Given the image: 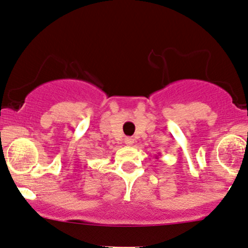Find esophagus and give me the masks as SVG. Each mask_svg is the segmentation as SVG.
I'll use <instances>...</instances> for the list:
<instances>
[{
  "label": "esophagus",
  "instance_id": "34e87169",
  "mask_svg": "<svg viewBox=\"0 0 248 248\" xmlns=\"http://www.w3.org/2000/svg\"><path fill=\"white\" fill-rule=\"evenodd\" d=\"M124 144L128 146H131L134 144V139H131V137H126V139H124Z\"/></svg>",
  "mask_w": 248,
  "mask_h": 248
}]
</instances>
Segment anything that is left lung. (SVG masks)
Masks as SVG:
<instances>
[{"mask_svg": "<svg viewBox=\"0 0 248 248\" xmlns=\"http://www.w3.org/2000/svg\"><path fill=\"white\" fill-rule=\"evenodd\" d=\"M155 158H156V159H158V156H155Z\"/></svg>", "mask_w": 248, "mask_h": 248, "instance_id": "8db88e82", "label": "left lung"}]
</instances>
